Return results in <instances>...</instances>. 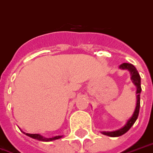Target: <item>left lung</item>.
<instances>
[{"label": "left lung", "mask_w": 153, "mask_h": 153, "mask_svg": "<svg viewBox=\"0 0 153 153\" xmlns=\"http://www.w3.org/2000/svg\"><path fill=\"white\" fill-rule=\"evenodd\" d=\"M119 68L121 70H127V71L131 73V79L132 82L134 83V85L136 87V106L134 108V111L126 123L125 125L123 126L122 128L116 130L114 131H102L101 133L105 135H108L110 137H118L123 135L125 133H126L127 131L131 129L132 126L134 125V123H135V121L138 118L139 116V113H140V93H141V79H140V74L138 73L136 68L134 67L132 64H129V63H123L122 65H119Z\"/></svg>", "instance_id": "8db88e82"}]
</instances>
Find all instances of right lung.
I'll list each match as a JSON object with an SVG mask.
<instances>
[{"mask_svg":"<svg viewBox=\"0 0 153 153\" xmlns=\"http://www.w3.org/2000/svg\"><path fill=\"white\" fill-rule=\"evenodd\" d=\"M23 133L26 134V135L32 138V139L39 140V141H44V142H49V141H53V140H58V139H60V138H62L63 136V135H56V136L51 137V138H45V137L42 136L39 134H28V133H25V132H23Z\"/></svg>","mask_w":153,"mask_h":153,"instance_id":"obj_1","label":"right lung"}]
</instances>
